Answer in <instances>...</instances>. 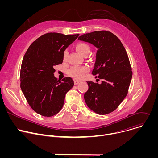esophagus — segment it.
I'll list each match as a JSON object with an SVG mask.
<instances>
[{"instance_id":"esophagus-1","label":"esophagus","mask_w":158,"mask_h":158,"mask_svg":"<svg viewBox=\"0 0 158 158\" xmlns=\"http://www.w3.org/2000/svg\"><path fill=\"white\" fill-rule=\"evenodd\" d=\"M79 83V81H76V80H75V81H74V84H75V85H77Z\"/></svg>"}]
</instances>
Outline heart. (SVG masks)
Here are the masks:
<instances>
[{
	"label": "heart",
	"mask_w": 158,
	"mask_h": 158,
	"mask_svg": "<svg viewBox=\"0 0 158 158\" xmlns=\"http://www.w3.org/2000/svg\"><path fill=\"white\" fill-rule=\"evenodd\" d=\"M76 51L82 56H87L90 52L89 45L84 42H78L76 45ZM67 52L65 51L63 53L62 58L65 61L67 59ZM87 71V68L85 66H74L69 70L68 74L74 79H81L83 77L84 74Z\"/></svg>",
	"instance_id": "1"
}]
</instances>
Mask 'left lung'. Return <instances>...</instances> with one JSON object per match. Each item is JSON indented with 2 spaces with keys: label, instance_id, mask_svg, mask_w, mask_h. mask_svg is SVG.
<instances>
[{
  "label": "left lung",
  "instance_id": "1",
  "mask_svg": "<svg viewBox=\"0 0 158 158\" xmlns=\"http://www.w3.org/2000/svg\"><path fill=\"white\" fill-rule=\"evenodd\" d=\"M78 40L98 49L92 74L103 80L101 84L87 82L89 89L84 96L85 102L96 113L109 114L126 98L131 81L132 73L126 51L117 36L106 31L83 34Z\"/></svg>",
  "mask_w": 158,
  "mask_h": 158
}]
</instances>
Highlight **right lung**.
Returning <instances> with one entry per match:
<instances>
[{
	"label": "right lung",
	"mask_w": 158,
	"mask_h": 158,
	"mask_svg": "<svg viewBox=\"0 0 158 158\" xmlns=\"http://www.w3.org/2000/svg\"><path fill=\"white\" fill-rule=\"evenodd\" d=\"M79 35L51 32L37 39L28 48L20 69V88L31 108L51 117L63 107L66 93L74 86L71 77L57 81L54 67L63 62L65 49Z\"/></svg>",
	"instance_id": "obj_1"
}]
</instances>
